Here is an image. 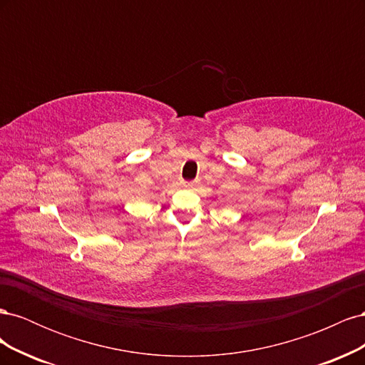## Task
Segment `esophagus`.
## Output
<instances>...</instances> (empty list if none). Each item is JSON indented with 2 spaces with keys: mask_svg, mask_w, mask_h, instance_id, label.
Returning <instances> with one entry per match:
<instances>
[{
  "mask_svg": "<svg viewBox=\"0 0 365 365\" xmlns=\"http://www.w3.org/2000/svg\"><path fill=\"white\" fill-rule=\"evenodd\" d=\"M195 182H184V187H193Z\"/></svg>",
  "mask_w": 365,
  "mask_h": 365,
  "instance_id": "esophagus-1",
  "label": "esophagus"
}]
</instances>
